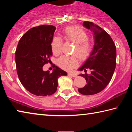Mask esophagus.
Segmentation results:
<instances>
[{
	"label": "esophagus",
	"instance_id": "1",
	"mask_svg": "<svg viewBox=\"0 0 132 132\" xmlns=\"http://www.w3.org/2000/svg\"><path fill=\"white\" fill-rule=\"evenodd\" d=\"M68 76H71L73 77H76L77 76V75L76 74H73V73H68Z\"/></svg>",
	"mask_w": 132,
	"mask_h": 132
}]
</instances>
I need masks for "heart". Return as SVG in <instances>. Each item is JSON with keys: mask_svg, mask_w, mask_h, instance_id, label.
Segmentation results:
<instances>
[{"mask_svg": "<svg viewBox=\"0 0 132 132\" xmlns=\"http://www.w3.org/2000/svg\"><path fill=\"white\" fill-rule=\"evenodd\" d=\"M64 38L67 41L76 43L74 53L81 59L86 58L90 53L91 46L88 41V36L83 29L76 26L67 27L62 31ZM62 39L55 37L51 43V48L55 55H59L62 52ZM57 64L65 70H71L78 64V60L75 56H62L57 60Z\"/></svg>", "mask_w": 132, "mask_h": 132, "instance_id": "1", "label": "heart"}]
</instances>
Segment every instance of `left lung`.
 Instances as JSON below:
<instances>
[{
  "mask_svg": "<svg viewBox=\"0 0 132 132\" xmlns=\"http://www.w3.org/2000/svg\"><path fill=\"white\" fill-rule=\"evenodd\" d=\"M82 25L93 32L94 45L90 56L79 69L85 72L90 69L91 74L80 75L85 77L87 84L78 91L90 95L101 92L110 82L116 68L117 50L112 38L102 28L90 21H84Z\"/></svg>",
  "mask_w": 132,
  "mask_h": 132,
  "instance_id": "8db88e82",
  "label": "left lung"
}]
</instances>
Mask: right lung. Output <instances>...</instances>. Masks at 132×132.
<instances>
[{
  "mask_svg": "<svg viewBox=\"0 0 132 132\" xmlns=\"http://www.w3.org/2000/svg\"><path fill=\"white\" fill-rule=\"evenodd\" d=\"M56 27L42 25L26 32L15 51V64L19 79L27 90L37 96L51 95L57 90V80L66 71L55 66L52 73L44 71V64L52 56L51 43Z\"/></svg>",
  "mask_w": 132,
  "mask_h": 132,
  "instance_id": "obj_1",
  "label": "right lung"
}]
</instances>
